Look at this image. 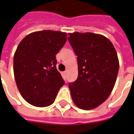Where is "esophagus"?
Segmentation results:
<instances>
[{
	"label": "esophagus",
	"mask_w": 134,
	"mask_h": 134,
	"mask_svg": "<svg viewBox=\"0 0 134 134\" xmlns=\"http://www.w3.org/2000/svg\"><path fill=\"white\" fill-rule=\"evenodd\" d=\"M62 76H63V78H64V79H65V78L67 77V71L62 72Z\"/></svg>",
	"instance_id": "1"
}]
</instances>
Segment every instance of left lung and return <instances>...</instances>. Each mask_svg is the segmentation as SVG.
<instances>
[{
  "mask_svg": "<svg viewBox=\"0 0 134 134\" xmlns=\"http://www.w3.org/2000/svg\"><path fill=\"white\" fill-rule=\"evenodd\" d=\"M77 55L79 75L69 83L74 103L83 110L95 109L112 92L119 71L117 51L108 38L93 33L69 34Z\"/></svg>",
  "mask_w": 134,
  "mask_h": 134,
  "instance_id": "left-lung-1",
  "label": "left lung"
}]
</instances>
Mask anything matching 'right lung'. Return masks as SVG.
<instances>
[{
    "mask_svg": "<svg viewBox=\"0 0 134 134\" xmlns=\"http://www.w3.org/2000/svg\"><path fill=\"white\" fill-rule=\"evenodd\" d=\"M66 41V33L47 30L29 34L17 46L14 55V79L23 98L30 104L51 105L64 84L56 69L55 55Z\"/></svg>",
    "mask_w": 134,
    "mask_h": 134,
    "instance_id": "add662e5",
    "label": "right lung"
}]
</instances>
